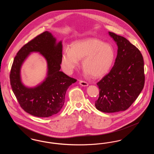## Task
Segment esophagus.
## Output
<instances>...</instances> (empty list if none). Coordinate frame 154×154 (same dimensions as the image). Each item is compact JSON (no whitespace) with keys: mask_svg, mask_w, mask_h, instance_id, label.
<instances>
[{"mask_svg":"<svg viewBox=\"0 0 154 154\" xmlns=\"http://www.w3.org/2000/svg\"><path fill=\"white\" fill-rule=\"evenodd\" d=\"M79 83L81 86H83V87H87L88 85V82L85 81L80 80Z\"/></svg>","mask_w":154,"mask_h":154,"instance_id":"esophagus-1","label":"esophagus"}]
</instances>
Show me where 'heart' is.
<instances>
[{
	"instance_id": "obj_1",
	"label": "heart",
	"mask_w": 154,
	"mask_h": 154,
	"mask_svg": "<svg viewBox=\"0 0 154 154\" xmlns=\"http://www.w3.org/2000/svg\"><path fill=\"white\" fill-rule=\"evenodd\" d=\"M115 57L111 45L102 40L91 38L74 42L70 50L66 49L62 58L64 70L72 72L82 59L83 68L94 77H99L107 73L112 65Z\"/></svg>"
}]
</instances>
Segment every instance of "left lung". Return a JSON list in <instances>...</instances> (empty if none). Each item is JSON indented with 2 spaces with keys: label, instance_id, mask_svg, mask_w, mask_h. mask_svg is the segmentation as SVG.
I'll return each mask as SVG.
<instances>
[{
  "label": "left lung",
  "instance_id": "left-lung-1",
  "mask_svg": "<svg viewBox=\"0 0 154 154\" xmlns=\"http://www.w3.org/2000/svg\"><path fill=\"white\" fill-rule=\"evenodd\" d=\"M109 33L117 45V56L109 73L97 83L100 92L95 105L104 112H116L127 110L144 88V60L139 49L126 38Z\"/></svg>",
  "mask_w": 154,
  "mask_h": 154
}]
</instances>
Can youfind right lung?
Listing matches in <instances>:
<instances>
[{
    "instance_id": "right-lung-1",
    "label": "right lung",
    "mask_w": 154,
    "mask_h": 154,
    "mask_svg": "<svg viewBox=\"0 0 154 154\" xmlns=\"http://www.w3.org/2000/svg\"><path fill=\"white\" fill-rule=\"evenodd\" d=\"M39 52L48 63V75L36 87L29 88L21 81L20 68L31 52ZM62 44L45 31L24 45L17 52L11 66L10 80L13 93L23 110L37 117H49L57 114L65 103L66 91L77 80L60 69Z\"/></svg>"
}]
</instances>
